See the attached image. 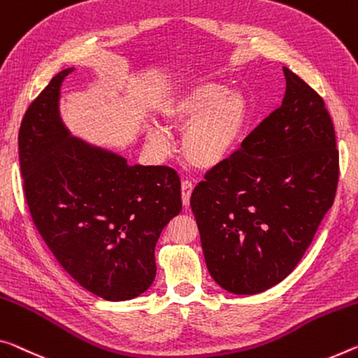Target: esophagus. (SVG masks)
<instances>
[{
  "instance_id": "34e87169",
  "label": "esophagus",
  "mask_w": 358,
  "mask_h": 358,
  "mask_svg": "<svg viewBox=\"0 0 358 358\" xmlns=\"http://www.w3.org/2000/svg\"><path fill=\"white\" fill-rule=\"evenodd\" d=\"M194 189V185L191 181H183L181 183V199H183V206L189 207V199H191V192Z\"/></svg>"
}]
</instances>
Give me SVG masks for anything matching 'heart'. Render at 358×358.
<instances>
[{"label":"heart","mask_w":358,"mask_h":358,"mask_svg":"<svg viewBox=\"0 0 358 358\" xmlns=\"http://www.w3.org/2000/svg\"><path fill=\"white\" fill-rule=\"evenodd\" d=\"M166 126L183 134V156L197 170L220 167L236 151L248 122V101L239 89H228L217 81L185 86L161 108ZM150 150L159 157L175 150L166 127L146 129Z\"/></svg>","instance_id":"obj_1"}]
</instances>
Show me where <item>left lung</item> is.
<instances>
[{"mask_svg": "<svg viewBox=\"0 0 358 358\" xmlns=\"http://www.w3.org/2000/svg\"><path fill=\"white\" fill-rule=\"evenodd\" d=\"M280 108L192 191L191 208L213 280L257 294L296 268L336 194L339 159L325 103L283 66Z\"/></svg>", "mask_w": 358, "mask_h": 358, "instance_id": "8db88e82", "label": "left lung"}]
</instances>
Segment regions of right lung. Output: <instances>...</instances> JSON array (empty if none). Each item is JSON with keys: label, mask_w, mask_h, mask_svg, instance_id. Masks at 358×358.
<instances>
[{"label": "right lung", "mask_w": 358, "mask_h": 358, "mask_svg": "<svg viewBox=\"0 0 358 358\" xmlns=\"http://www.w3.org/2000/svg\"><path fill=\"white\" fill-rule=\"evenodd\" d=\"M65 68L28 106L19 130L25 197L57 261L87 292L129 301L156 277L155 248L181 212L173 169L127 159L75 137L60 116Z\"/></svg>", "instance_id": "1"}]
</instances>
